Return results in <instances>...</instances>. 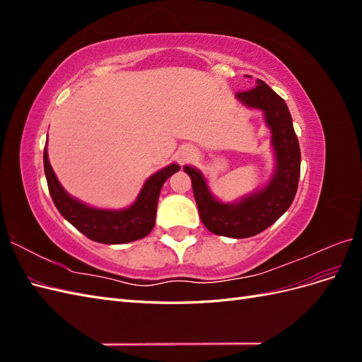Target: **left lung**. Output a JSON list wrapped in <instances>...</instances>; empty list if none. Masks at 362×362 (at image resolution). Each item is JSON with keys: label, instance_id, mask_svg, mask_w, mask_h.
<instances>
[{"label": "left lung", "instance_id": "8db88e82", "mask_svg": "<svg viewBox=\"0 0 362 362\" xmlns=\"http://www.w3.org/2000/svg\"><path fill=\"white\" fill-rule=\"evenodd\" d=\"M235 96L245 105L264 113L272 131L276 169L266 187L235 204H223L211 194L198 169L184 166V172L189 173L192 180L194 201L208 231L231 238H246L264 231L288 210L298 192L300 148L286 101L264 81L257 80L255 87L238 92Z\"/></svg>", "mask_w": 362, "mask_h": 362}]
</instances>
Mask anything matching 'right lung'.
Masks as SVG:
<instances>
[{"instance_id": "obj_1", "label": "right lung", "mask_w": 362, "mask_h": 362, "mask_svg": "<svg viewBox=\"0 0 362 362\" xmlns=\"http://www.w3.org/2000/svg\"><path fill=\"white\" fill-rule=\"evenodd\" d=\"M43 169L52 202L59 213L81 234L98 243L122 245L146 237L156 223L158 196L166 180L180 170L178 164H169L145 182L136 202L125 210H100L86 205L69 196L54 173L47 146L43 149Z\"/></svg>"}]
</instances>
